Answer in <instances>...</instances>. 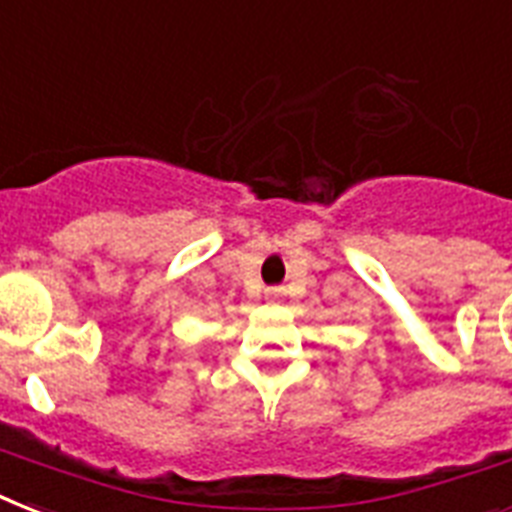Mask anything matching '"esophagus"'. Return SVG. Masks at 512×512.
I'll return each instance as SVG.
<instances>
[{
	"label": "esophagus",
	"instance_id": "esophagus-1",
	"mask_svg": "<svg viewBox=\"0 0 512 512\" xmlns=\"http://www.w3.org/2000/svg\"><path fill=\"white\" fill-rule=\"evenodd\" d=\"M265 295H268V300H281V295H284V289H281V287H268V289H265Z\"/></svg>",
	"mask_w": 512,
	"mask_h": 512
}]
</instances>
